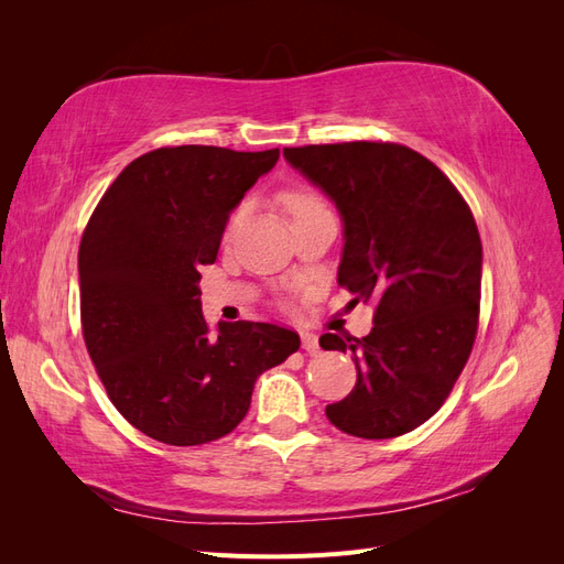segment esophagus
Instances as JSON below:
<instances>
[{"instance_id":"34e87169","label":"esophagus","mask_w":564,"mask_h":564,"mask_svg":"<svg viewBox=\"0 0 564 564\" xmlns=\"http://www.w3.org/2000/svg\"><path fill=\"white\" fill-rule=\"evenodd\" d=\"M301 344H303V350L311 352V355H317L319 352V340L315 334L311 332H301Z\"/></svg>"}]
</instances>
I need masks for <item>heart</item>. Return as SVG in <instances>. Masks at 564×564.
Listing matches in <instances>:
<instances>
[{
  "instance_id": "heart-1",
  "label": "heart",
  "mask_w": 564,
  "mask_h": 564,
  "mask_svg": "<svg viewBox=\"0 0 564 564\" xmlns=\"http://www.w3.org/2000/svg\"><path fill=\"white\" fill-rule=\"evenodd\" d=\"M282 202H284V207L289 209V214H292L294 218L296 216H303V214H308V212H313V209H319L322 204L311 195V193H301V191H294V193H286L284 197H282Z\"/></svg>"
}]
</instances>
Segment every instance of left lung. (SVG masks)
<instances>
[{"label": "left lung", "mask_w": 564, "mask_h": 564, "mask_svg": "<svg viewBox=\"0 0 564 564\" xmlns=\"http://www.w3.org/2000/svg\"><path fill=\"white\" fill-rule=\"evenodd\" d=\"M284 160L344 220L338 284L350 303H377L367 336H319L357 367L327 419L365 440L414 431L447 400L477 334L482 242L468 204L431 160L398 143L284 148Z\"/></svg>", "instance_id": "left-lung-1"}]
</instances>
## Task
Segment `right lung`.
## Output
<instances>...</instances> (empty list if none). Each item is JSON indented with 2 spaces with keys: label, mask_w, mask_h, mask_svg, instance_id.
Wrapping results in <instances>:
<instances>
[{
  "label": "right lung",
  "mask_w": 564,
  "mask_h": 564,
  "mask_svg": "<svg viewBox=\"0 0 564 564\" xmlns=\"http://www.w3.org/2000/svg\"><path fill=\"white\" fill-rule=\"evenodd\" d=\"M280 150L160 148L100 197L79 245L84 344L112 404L164 445H207L237 429L253 383L296 352V332L202 315L199 268L216 261L230 212Z\"/></svg>",
  "instance_id": "1"
}]
</instances>
